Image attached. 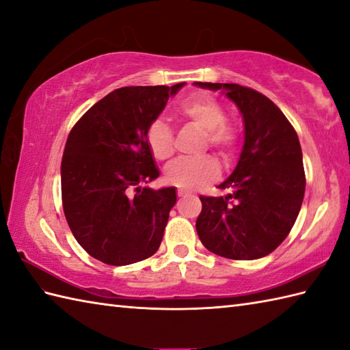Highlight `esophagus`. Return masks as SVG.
<instances>
[{"label": "esophagus", "instance_id": "esophagus-1", "mask_svg": "<svg viewBox=\"0 0 350 350\" xmlns=\"http://www.w3.org/2000/svg\"><path fill=\"white\" fill-rule=\"evenodd\" d=\"M177 196H179V197H187V196H189V192L185 191V189H179V191H177Z\"/></svg>", "mask_w": 350, "mask_h": 350}]
</instances>
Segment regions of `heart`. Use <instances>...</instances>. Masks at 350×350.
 <instances>
[{
    "instance_id": "obj_1",
    "label": "heart",
    "mask_w": 350,
    "mask_h": 350,
    "mask_svg": "<svg viewBox=\"0 0 350 350\" xmlns=\"http://www.w3.org/2000/svg\"><path fill=\"white\" fill-rule=\"evenodd\" d=\"M183 122L203 131L202 148H215L222 159L228 161L234 153L237 132L227 123L226 109L211 98H196L180 103L176 109ZM147 146L153 158L168 161L174 154V135L163 120H154L147 131ZM219 174V165L212 156H203L197 161H177L165 171V179L173 187L197 189L215 180Z\"/></svg>"
}]
</instances>
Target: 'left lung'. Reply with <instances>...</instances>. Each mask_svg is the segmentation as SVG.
I'll list each match as a JSON object with an SVG mask.
<instances>
[{"label":"left lung","mask_w":350,"mask_h":350,"mask_svg":"<svg viewBox=\"0 0 350 350\" xmlns=\"http://www.w3.org/2000/svg\"><path fill=\"white\" fill-rule=\"evenodd\" d=\"M222 90L239 108L245 124L242 153L232 176L218 185L226 197H200L196 228L204 247L221 257L256 260L286 239L298 218L304 192L298 133L275 103L239 84L196 83Z\"/></svg>","instance_id":"8db88e82"}]
</instances>
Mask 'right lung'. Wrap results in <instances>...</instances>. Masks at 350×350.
I'll list each match as a JSON object with an SVG mask.
<instances>
[{
	"instance_id": "add662e5",
	"label": "right lung",
	"mask_w": 350,
	"mask_h": 350,
	"mask_svg": "<svg viewBox=\"0 0 350 350\" xmlns=\"http://www.w3.org/2000/svg\"><path fill=\"white\" fill-rule=\"evenodd\" d=\"M183 85L117 88L69 133L62 161L64 215L78 243L102 263L132 265L159 248L177 198L173 187H143L159 176L147 131Z\"/></svg>"
}]
</instances>
